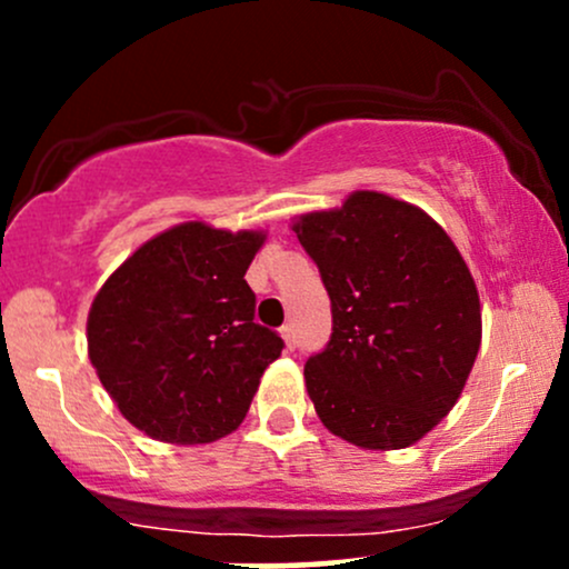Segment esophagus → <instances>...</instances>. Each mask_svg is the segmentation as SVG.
I'll return each mask as SVG.
<instances>
[{"instance_id": "obj_1", "label": "esophagus", "mask_w": 569, "mask_h": 569, "mask_svg": "<svg viewBox=\"0 0 569 569\" xmlns=\"http://www.w3.org/2000/svg\"><path fill=\"white\" fill-rule=\"evenodd\" d=\"M280 335L286 339V348H293L297 345V335H293V323H286L283 329H280Z\"/></svg>"}]
</instances>
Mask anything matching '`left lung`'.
<instances>
[{
	"instance_id": "1",
	"label": "left lung",
	"mask_w": 569,
	"mask_h": 569,
	"mask_svg": "<svg viewBox=\"0 0 569 569\" xmlns=\"http://www.w3.org/2000/svg\"><path fill=\"white\" fill-rule=\"evenodd\" d=\"M331 299V337L305 363L307 393L339 439L403 449L449 415L481 342L479 291L420 208L356 192L291 227Z\"/></svg>"
}]
</instances>
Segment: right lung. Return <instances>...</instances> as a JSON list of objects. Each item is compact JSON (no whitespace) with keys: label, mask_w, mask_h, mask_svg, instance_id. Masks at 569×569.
Here are the masks:
<instances>
[{"label":"right lung","mask_w":569,"mask_h":569,"mask_svg":"<svg viewBox=\"0 0 569 569\" xmlns=\"http://www.w3.org/2000/svg\"><path fill=\"white\" fill-rule=\"evenodd\" d=\"M262 232L187 221L143 243L96 293L88 352L122 417L168 443H208L243 422L283 350L253 323L246 283Z\"/></svg>","instance_id":"obj_1"}]
</instances>
